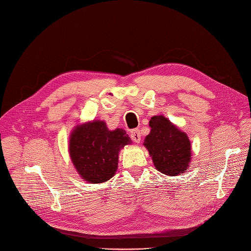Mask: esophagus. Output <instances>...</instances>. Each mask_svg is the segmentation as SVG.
I'll use <instances>...</instances> for the list:
<instances>
[{
    "mask_svg": "<svg viewBox=\"0 0 251 251\" xmlns=\"http://www.w3.org/2000/svg\"><path fill=\"white\" fill-rule=\"evenodd\" d=\"M130 138H131V140L134 141V142L139 143L140 140H141V132H140V130L139 129L132 130L130 132Z\"/></svg>",
    "mask_w": 251,
    "mask_h": 251,
    "instance_id": "obj_1",
    "label": "esophagus"
}]
</instances>
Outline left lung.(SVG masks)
<instances>
[{"label": "left lung", "mask_w": 251, "mask_h": 251, "mask_svg": "<svg viewBox=\"0 0 251 251\" xmlns=\"http://www.w3.org/2000/svg\"><path fill=\"white\" fill-rule=\"evenodd\" d=\"M151 132L145 146L159 172L168 176L182 174L190 166L191 143L188 136L163 115L150 120Z\"/></svg>", "instance_id": "8db88e82"}]
</instances>
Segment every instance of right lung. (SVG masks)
I'll list each match as a JSON object with an SVG mask.
<instances>
[{
	"mask_svg": "<svg viewBox=\"0 0 251 251\" xmlns=\"http://www.w3.org/2000/svg\"><path fill=\"white\" fill-rule=\"evenodd\" d=\"M130 142L124 129L109 130L104 122L94 121L76 127L70 137L69 151L81 177L100 183L115 175L119 152Z\"/></svg>",
	"mask_w": 251,
	"mask_h": 251,
	"instance_id": "1",
	"label": "right lung"
}]
</instances>
